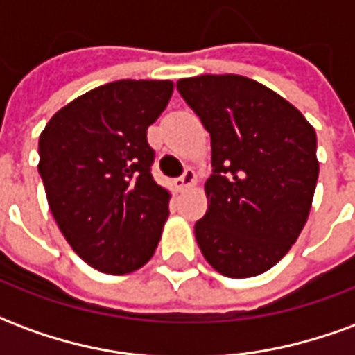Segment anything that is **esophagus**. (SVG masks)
I'll return each mask as SVG.
<instances>
[{
	"instance_id": "34e87169",
	"label": "esophagus",
	"mask_w": 355,
	"mask_h": 355,
	"mask_svg": "<svg viewBox=\"0 0 355 355\" xmlns=\"http://www.w3.org/2000/svg\"><path fill=\"white\" fill-rule=\"evenodd\" d=\"M196 182H198V175L193 173V169H186L184 175L180 178H177V188L178 190H188V188H192Z\"/></svg>"
}]
</instances>
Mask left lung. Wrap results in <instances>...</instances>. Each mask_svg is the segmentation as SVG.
Wrapping results in <instances>:
<instances>
[{"instance_id": "8db88e82", "label": "left lung", "mask_w": 355, "mask_h": 355, "mask_svg": "<svg viewBox=\"0 0 355 355\" xmlns=\"http://www.w3.org/2000/svg\"><path fill=\"white\" fill-rule=\"evenodd\" d=\"M211 135L207 213L196 223L205 261L226 277H254L289 253L312 209L315 131L262 83L236 73L177 81Z\"/></svg>"}]
</instances>
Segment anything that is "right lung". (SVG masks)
<instances>
[{"label":"right lung","mask_w":355,"mask_h":355,"mask_svg":"<svg viewBox=\"0 0 355 355\" xmlns=\"http://www.w3.org/2000/svg\"><path fill=\"white\" fill-rule=\"evenodd\" d=\"M173 87L169 80L112 81L58 110L40 135L37 171L51 213L98 272L131 274L162 239L171 192L152 178L146 131Z\"/></svg>","instance_id":"right-lung-1"}]
</instances>
